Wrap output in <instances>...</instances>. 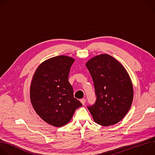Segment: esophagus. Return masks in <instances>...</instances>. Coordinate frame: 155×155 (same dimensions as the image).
<instances>
[{"label":"esophagus","instance_id":"1","mask_svg":"<svg viewBox=\"0 0 155 155\" xmlns=\"http://www.w3.org/2000/svg\"><path fill=\"white\" fill-rule=\"evenodd\" d=\"M80 102H81V104H82L83 105H84L85 102H86V100H85L84 99H81L80 100Z\"/></svg>","mask_w":155,"mask_h":155}]
</instances>
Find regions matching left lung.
Segmentation results:
<instances>
[{
	"mask_svg": "<svg viewBox=\"0 0 155 155\" xmlns=\"http://www.w3.org/2000/svg\"><path fill=\"white\" fill-rule=\"evenodd\" d=\"M94 83L96 100L87 109L97 124L108 126L120 121L133 100V87L124 68L107 54L96 56L86 64Z\"/></svg>",
	"mask_w": 155,
	"mask_h": 155,
	"instance_id": "8db88e82",
	"label": "left lung"
}]
</instances>
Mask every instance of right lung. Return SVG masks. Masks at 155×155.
<instances>
[{"mask_svg": "<svg viewBox=\"0 0 155 155\" xmlns=\"http://www.w3.org/2000/svg\"><path fill=\"white\" fill-rule=\"evenodd\" d=\"M75 59L58 56L43 62L34 74L30 88L31 104L37 115L56 127L68 124L82 104L74 97L68 81Z\"/></svg>", "mask_w": 155, "mask_h": 155, "instance_id": "add662e5", "label": "right lung"}]
</instances>
